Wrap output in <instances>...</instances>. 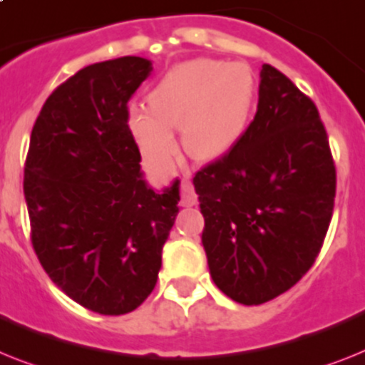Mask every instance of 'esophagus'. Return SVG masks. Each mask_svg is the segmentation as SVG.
<instances>
[{
    "mask_svg": "<svg viewBox=\"0 0 365 365\" xmlns=\"http://www.w3.org/2000/svg\"><path fill=\"white\" fill-rule=\"evenodd\" d=\"M182 206H192V204H197V195H195V189H192V183L189 180L182 183Z\"/></svg>",
    "mask_w": 365,
    "mask_h": 365,
    "instance_id": "1",
    "label": "esophagus"
}]
</instances>
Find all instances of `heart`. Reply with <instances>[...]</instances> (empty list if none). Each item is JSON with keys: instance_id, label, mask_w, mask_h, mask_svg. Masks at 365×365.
<instances>
[{"instance_id": "1", "label": "heart", "mask_w": 365, "mask_h": 365, "mask_svg": "<svg viewBox=\"0 0 365 365\" xmlns=\"http://www.w3.org/2000/svg\"><path fill=\"white\" fill-rule=\"evenodd\" d=\"M257 103V80L245 63L197 58L174 65L148 93V108H133L129 131L142 157L168 173L180 153L174 133L198 161L221 159L238 146Z\"/></svg>"}]
</instances>
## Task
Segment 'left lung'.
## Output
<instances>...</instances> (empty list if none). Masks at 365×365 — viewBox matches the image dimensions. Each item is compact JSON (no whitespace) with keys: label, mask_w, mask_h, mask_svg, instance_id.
I'll use <instances>...</instances> for the list:
<instances>
[{"label":"left lung","mask_w":365,"mask_h":365,"mask_svg":"<svg viewBox=\"0 0 365 365\" xmlns=\"http://www.w3.org/2000/svg\"><path fill=\"white\" fill-rule=\"evenodd\" d=\"M213 283L244 306L296 285L330 227L336 167L315 103L264 63L244 138L192 178Z\"/></svg>","instance_id":"8db88e82"}]
</instances>
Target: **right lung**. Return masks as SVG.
<instances>
[{"label": "right lung", "instance_id": "right-lung-1", "mask_svg": "<svg viewBox=\"0 0 365 365\" xmlns=\"http://www.w3.org/2000/svg\"><path fill=\"white\" fill-rule=\"evenodd\" d=\"M152 71L136 56L80 69L46 99L29 140L24 197L37 259L99 315H125L150 296L178 215L180 180L148 185L127 125V103Z\"/></svg>", "mask_w": 365, "mask_h": 365}]
</instances>
